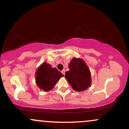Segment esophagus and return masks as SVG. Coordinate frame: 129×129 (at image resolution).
Wrapping results in <instances>:
<instances>
[{"label":"esophagus","instance_id":"obj_1","mask_svg":"<svg viewBox=\"0 0 129 129\" xmlns=\"http://www.w3.org/2000/svg\"><path fill=\"white\" fill-rule=\"evenodd\" d=\"M61 73H62L63 75H65V73H66V70H63L61 72Z\"/></svg>","mask_w":129,"mask_h":129}]
</instances>
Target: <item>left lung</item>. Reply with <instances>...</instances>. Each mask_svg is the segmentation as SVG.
I'll use <instances>...</instances> for the list:
<instances>
[{
    "mask_svg": "<svg viewBox=\"0 0 129 129\" xmlns=\"http://www.w3.org/2000/svg\"><path fill=\"white\" fill-rule=\"evenodd\" d=\"M69 67L70 70L66 72L65 78L73 89L82 91L91 86V73L82 59L73 57Z\"/></svg>",
    "mask_w": 129,
    "mask_h": 129,
    "instance_id": "obj_1",
    "label": "left lung"
}]
</instances>
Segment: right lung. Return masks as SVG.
Segmentation results:
<instances>
[{
	"label": "right lung",
	"mask_w": 129,
	"mask_h": 129,
	"mask_svg": "<svg viewBox=\"0 0 129 129\" xmlns=\"http://www.w3.org/2000/svg\"><path fill=\"white\" fill-rule=\"evenodd\" d=\"M62 76L63 75L56 68H52L51 65L44 62L36 70V83L41 90L48 91L53 89Z\"/></svg>",
	"instance_id": "right-lung-1"
}]
</instances>
